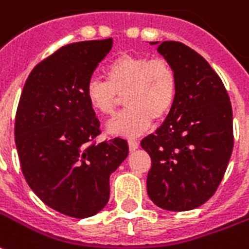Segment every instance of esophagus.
Segmentation results:
<instances>
[{"mask_svg": "<svg viewBox=\"0 0 249 249\" xmlns=\"http://www.w3.org/2000/svg\"><path fill=\"white\" fill-rule=\"evenodd\" d=\"M128 144H129L130 151H135V149L139 148V142H137V140H133V139H130L129 142H128Z\"/></svg>", "mask_w": 249, "mask_h": 249, "instance_id": "obj_1", "label": "esophagus"}]
</instances>
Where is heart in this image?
I'll list each match as a JSON object with an SVG mask.
<instances>
[{"mask_svg": "<svg viewBox=\"0 0 249 249\" xmlns=\"http://www.w3.org/2000/svg\"><path fill=\"white\" fill-rule=\"evenodd\" d=\"M107 81L91 78L86 100L91 110L110 116L124 95L125 109L114 116L107 130L114 136H139L152 120H163L173 110L178 76L166 59L123 53L107 66Z\"/></svg>", "mask_w": 249, "mask_h": 249, "instance_id": "b5f03b06", "label": "heart"}]
</instances>
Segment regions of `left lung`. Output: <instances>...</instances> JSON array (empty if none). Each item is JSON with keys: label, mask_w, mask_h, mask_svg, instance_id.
Returning <instances> with one entry per match:
<instances>
[{"label": "left lung", "mask_w": 249, "mask_h": 249, "mask_svg": "<svg viewBox=\"0 0 249 249\" xmlns=\"http://www.w3.org/2000/svg\"><path fill=\"white\" fill-rule=\"evenodd\" d=\"M158 52L177 72L178 94L163 124L142 140L152 161L147 191L161 209L185 212L206 202L224 178L233 149L232 105L198 52L179 41H163Z\"/></svg>", "instance_id": "obj_1"}]
</instances>
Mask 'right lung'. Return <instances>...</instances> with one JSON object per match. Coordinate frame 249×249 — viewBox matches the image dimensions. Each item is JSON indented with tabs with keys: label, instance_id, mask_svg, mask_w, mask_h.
Wrapping results in <instances>:
<instances>
[{
	"label": "right lung",
	"instance_id": "1",
	"mask_svg": "<svg viewBox=\"0 0 249 249\" xmlns=\"http://www.w3.org/2000/svg\"><path fill=\"white\" fill-rule=\"evenodd\" d=\"M112 46L105 39L59 48L31 71L16 113L27 183L47 206L75 218L105 208L110 174L129 152L120 137L95 144L100 121L86 100V85Z\"/></svg>",
	"mask_w": 249,
	"mask_h": 249
}]
</instances>
